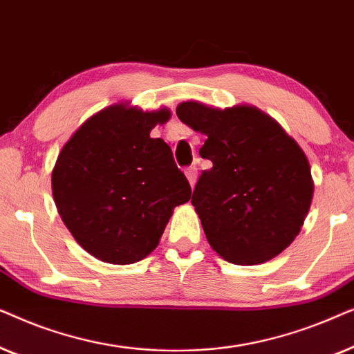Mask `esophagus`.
Returning <instances> with one entry per match:
<instances>
[{"mask_svg":"<svg viewBox=\"0 0 354 354\" xmlns=\"http://www.w3.org/2000/svg\"><path fill=\"white\" fill-rule=\"evenodd\" d=\"M185 176L188 178V182H190L192 187H195L196 183V178H198V167L196 166H190L185 169Z\"/></svg>","mask_w":354,"mask_h":354,"instance_id":"34e87169","label":"esophagus"}]
</instances>
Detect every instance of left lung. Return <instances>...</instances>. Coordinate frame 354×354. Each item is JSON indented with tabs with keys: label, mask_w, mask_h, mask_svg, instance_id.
<instances>
[{
	"label": "left lung",
	"mask_w": 354,
	"mask_h": 354,
	"mask_svg": "<svg viewBox=\"0 0 354 354\" xmlns=\"http://www.w3.org/2000/svg\"><path fill=\"white\" fill-rule=\"evenodd\" d=\"M183 124L206 135L200 156L212 161L192 195L209 245L229 263L261 264L299 234L313 200L301 148L253 106H177Z\"/></svg>",
	"instance_id": "left-lung-1"
}]
</instances>
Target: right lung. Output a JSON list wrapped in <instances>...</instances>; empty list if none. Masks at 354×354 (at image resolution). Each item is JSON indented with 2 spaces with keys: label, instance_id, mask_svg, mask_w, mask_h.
<instances>
[{
  "label": "right lung",
  "instance_id": "add662e5",
  "mask_svg": "<svg viewBox=\"0 0 354 354\" xmlns=\"http://www.w3.org/2000/svg\"><path fill=\"white\" fill-rule=\"evenodd\" d=\"M166 109L122 104L90 118L64 145L53 171V196L82 248L104 263L132 264L159 243L172 209L192 187L172 149L149 132Z\"/></svg>",
  "mask_w": 354,
  "mask_h": 354
}]
</instances>
